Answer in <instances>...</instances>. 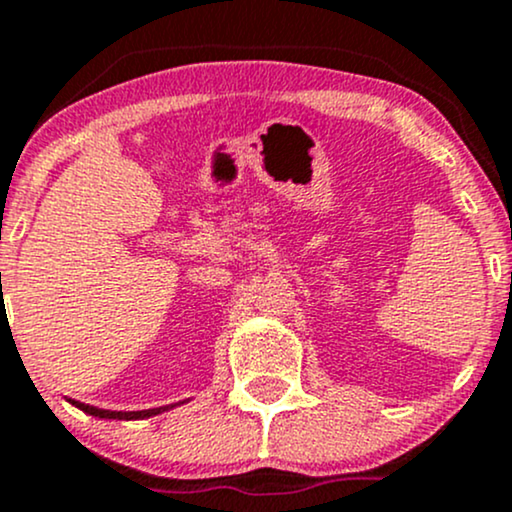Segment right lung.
I'll return each mask as SVG.
<instances>
[{
	"instance_id": "obj_1",
	"label": "right lung",
	"mask_w": 512,
	"mask_h": 512,
	"mask_svg": "<svg viewBox=\"0 0 512 512\" xmlns=\"http://www.w3.org/2000/svg\"><path fill=\"white\" fill-rule=\"evenodd\" d=\"M72 404H76V407H79L81 411H86V414L101 416V419H146V416L161 414V411L175 407V404H170V407L144 409V411H110V409H98V407H91V404H81V402H72Z\"/></svg>"
}]
</instances>
